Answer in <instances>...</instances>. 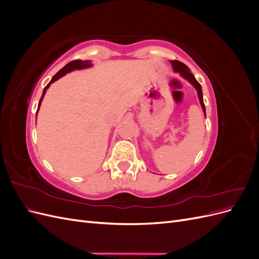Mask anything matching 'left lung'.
I'll use <instances>...</instances> for the list:
<instances>
[{
    "mask_svg": "<svg viewBox=\"0 0 259 259\" xmlns=\"http://www.w3.org/2000/svg\"><path fill=\"white\" fill-rule=\"evenodd\" d=\"M171 66H173V69L175 70V71L179 72L180 74H182L185 79H187L188 81H189L194 88L195 90L198 91V96H199V99H200V103L202 105V109L203 111H204L205 113V106H204V103H203V95H202V88L200 83L195 80V77L193 76V74L190 72V69L188 68L185 64H183V62H180L178 60H171L170 61Z\"/></svg>",
    "mask_w": 259,
    "mask_h": 259,
    "instance_id": "8db88e82",
    "label": "left lung"
}]
</instances>
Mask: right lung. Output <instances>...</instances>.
I'll list each match as a JSON object with an SVG mask.
<instances>
[{
  "instance_id": "add662e5",
  "label": "right lung",
  "mask_w": 259,
  "mask_h": 259,
  "mask_svg": "<svg viewBox=\"0 0 259 259\" xmlns=\"http://www.w3.org/2000/svg\"><path fill=\"white\" fill-rule=\"evenodd\" d=\"M91 66H92V65H91V62H90L89 60H80V59H76V60H73V61H70L69 64H67L64 68H62L61 70H59V71L53 76V79L51 80V82L45 86V89H44L43 94H42V97H41V99H40V103H38V108H40L41 101L43 100V97H44V95H45L46 90H48V89L50 88V85H51L52 83H54L56 80L60 79V77L64 76L66 73H68V72H70V71H72V70H75V69H83V68H88V67H91ZM38 108H37V111H38ZM37 111H36V114H37Z\"/></svg>"
}]
</instances>
